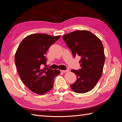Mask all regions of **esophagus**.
<instances>
[{"label":"esophagus","mask_w":122,"mask_h":122,"mask_svg":"<svg viewBox=\"0 0 122 122\" xmlns=\"http://www.w3.org/2000/svg\"><path fill=\"white\" fill-rule=\"evenodd\" d=\"M69 71V70H61V72L62 73H66Z\"/></svg>","instance_id":"esophagus-1"}]
</instances>
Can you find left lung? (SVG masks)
<instances>
[{
    "label": "left lung",
    "instance_id": "1",
    "mask_svg": "<svg viewBox=\"0 0 122 122\" xmlns=\"http://www.w3.org/2000/svg\"><path fill=\"white\" fill-rule=\"evenodd\" d=\"M74 57H81V69H72L77 80L71 84L75 93L82 94L90 91L100 78L105 62L104 48L101 40L87 30H76L62 36Z\"/></svg>",
    "mask_w": 122,
    "mask_h": 122
}]
</instances>
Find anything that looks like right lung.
<instances>
[{"mask_svg": "<svg viewBox=\"0 0 122 122\" xmlns=\"http://www.w3.org/2000/svg\"><path fill=\"white\" fill-rule=\"evenodd\" d=\"M60 37L32 34L25 38L18 48L15 62L18 74L24 84L35 93L43 95L51 90L55 77L60 74L59 70L43 68L47 60L46 52Z\"/></svg>", "mask_w": 122, "mask_h": 122, "instance_id": "obj_1", "label": "right lung"}]
</instances>
